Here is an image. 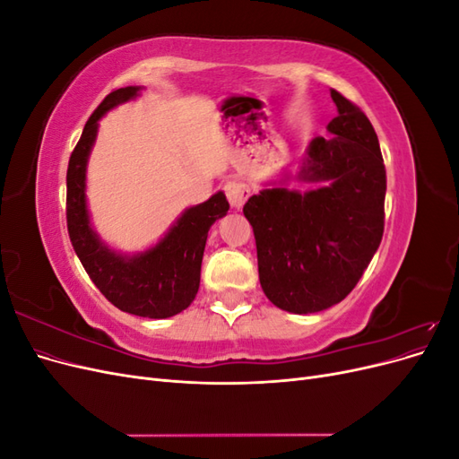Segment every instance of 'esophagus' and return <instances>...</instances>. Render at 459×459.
<instances>
[{"mask_svg": "<svg viewBox=\"0 0 459 459\" xmlns=\"http://www.w3.org/2000/svg\"><path fill=\"white\" fill-rule=\"evenodd\" d=\"M224 193L233 208H241L248 195H251V191H248V187L243 182H239V179H230V182H226Z\"/></svg>", "mask_w": 459, "mask_h": 459, "instance_id": "1", "label": "esophagus"}]
</instances>
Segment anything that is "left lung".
<instances>
[{"label":"left lung","mask_w":459,"mask_h":459,"mask_svg":"<svg viewBox=\"0 0 459 459\" xmlns=\"http://www.w3.org/2000/svg\"><path fill=\"white\" fill-rule=\"evenodd\" d=\"M331 137H316L300 176L325 186L299 193L272 187L243 214L253 226L258 277L277 308L312 314L341 302L359 281L385 230L386 170L366 113L331 90Z\"/></svg>","instance_id":"8db88e82"}]
</instances>
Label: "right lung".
<instances>
[{
  "label": "right lung",
  "mask_w": 459,
  "mask_h": 459,
  "mask_svg": "<svg viewBox=\"0 0 459 459\" xmlns=\"http://www.w3.org/2000/svg\"><path fill=\"white\" fill-rule=\"evenodd\" d=\"M140 88L110 91L88 118L66 170V228L82 266L105 299L122 312L142 317H170L186 310L201 281L208 230L230 211L224 193L184 212L169 235L147 253L124 258L97 239L86 211V162L97 134V120L108 108L135 97Z\"/></svg>",
  "instance_id": "obj_1"
}]
</instances>
